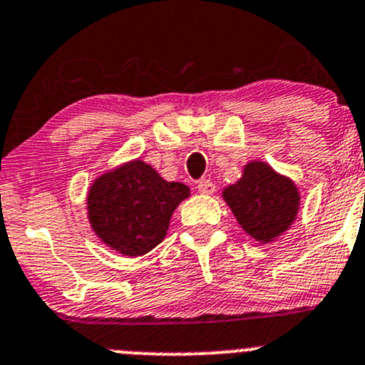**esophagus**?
<instances>
[{"instance_id":"34e87169","label":"esophagus","mask_w":365,"mask_h":365,"mask_svg":"<svg viewBox=\"0 0 365 365\" xmlns=\"http://www.w3.org/2000/svg\"><path fill=\"white\" fill-rule=\"evenodd\" d=\"M198 190L202 194H212L216 190V185H214L210 180H200L198 182Z\"/></svg>"}]
</instances>
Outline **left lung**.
<instances>
[{
	"instance_id": "8db88e82",
	"label": "left lung",
	"mask_w": 365,
	"mask_h": 365,
	"mask_svg": "<svg viewBox=\"0 0 365 365\" xmlns=\"http://www.w3.org/2000/svg\"><path fill=\"white\" fill-rule=\"evenodd\" d=\"M223 200L241 229L261 243L290 229L301 205L297 185L264 162L247 163L243 176L223 190Z\"/></svg>"
}]
</instances>
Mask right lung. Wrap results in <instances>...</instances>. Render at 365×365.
Listing matches in <instances>:
<instances>
[{"instance_id": "1", "label": "right lung", "mask_w": 365, "mask_h": 365, "mask_svg": "<svg viewBox=\"0 0 365 365\" xmlns=\"http://www.w3.org/2000/svg\"><path fill=\"white\" fill-rule=\"evenodd\" d=\"M189 187L165 182L149 163L133 160L104 173L88 190V220L102 243L122 255H144L165 237Z\"/></svg>"}]
</instances>
